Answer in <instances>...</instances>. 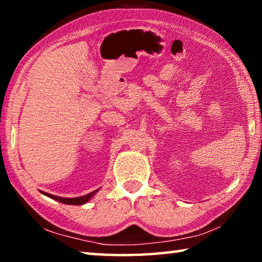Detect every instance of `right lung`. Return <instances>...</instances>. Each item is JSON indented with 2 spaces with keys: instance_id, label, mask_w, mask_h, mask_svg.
<instances>
[{
  "instance_id": "1",
  "label": "right lung",
  "mask_w": 262,
  "mask_h": 262,
  "mask_svg": "<svg viewBox=\"0 0 262 262\" xmlns=\"http://www.w3.org/2000/svg\"><path fill=\"white\" fill-rule=\"evenodd\" d=\"M100 188L94 190V192L89 193V194H85V195H82V196H77V198H61V196H56V195H53V194H50V193H46V192H41V194L46 195V196L53 199V200L55 201H59L61 203H64V205H73V206H82L84 205V203H86L90 199H92V196L98 192Z\"/></svg>"
}]
</instances>
